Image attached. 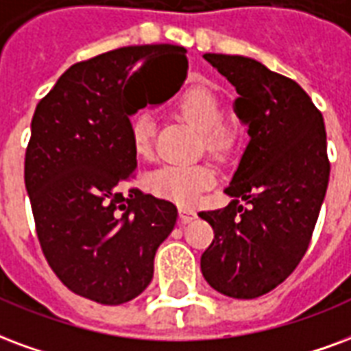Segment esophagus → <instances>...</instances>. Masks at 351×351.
<instances>
[{
	"label": "esophagus",
	"instance_id": "1",
	"mask_svg": "<svg viewBox=\"0 0 351 351\" xmlns=\"http://www.w3.org/2000/svg\"><path fill=\"white\" fill-rule=\"evenodd\" d=\"M179 219H181L183 224H186V222H191L196 219V211L191 209V207H179Z\"/></svg>",
	"mask_w": 351,
	"mask_h": 351
}]
</instances>
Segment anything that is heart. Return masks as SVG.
Wrapping results in <instances>:
<instances>
[{
    "instance_id": "1",
    "label": "heart",
    "mask_w": 351,
    "mask_h": 351,
    "mask_svg": "<svg viewBox=\"0 0 351 351\" xmlns=\"http://www.w3.org/2000/svg\"><path fill=\"white\" fill-rule=\"evenodd\" d=\"M178 108L186 121L202 132V142L213 157H228L237 145L239 132L222 121L224 112L219 97L207 88H189L178 99ZM130 140L138 157L149 160L155 149V119L149 112H138L130 119ZM215 170L207 162L165 165L145 178V185L158 198L179 206H191L213 185Z\"/></svg>"
}]
</instances>
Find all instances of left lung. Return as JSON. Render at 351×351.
<instances>
[{
    "label": "left lung",
    "instance_id": "left-lung-1",
    "mask_svg": "<svg viewBox=\"0 0 351 351\" xmlns=\"http://www.w3.org/2000/svg\"><path fill=\"white\" fill-rule=\"evenodd\" d=\"M204 58L235 86L250 142L224 189L234 200L198 213L215 234L202 275L228 298L254 299L290 277L311 245L331 170L326 127L298 82L243 56Z\"/></svg>",
    "mask_w": 351,
    "mask_h": 351
}]
</instances>
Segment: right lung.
Returning <instances> with one entry per match:
<instances>
[{
	"label": "right lung",
	"instance_id": "obj_1",
	"mask_svg": "<svg viewBox=\"0 0 351 351\" xmlns=\"http://www.w3.org/2000/svg\"><path fill=\"white\" fill-rule=\"evenodd\" d=\"M183 46H125L74 63L32 119L24 181L46 262L61 282L101 305H123L153 278L178 207L123 185L136 176L130 116L179 91Z\"/></svg>",
	"mask_w": 351,
	"mask_h": 351
}]
</instances>
